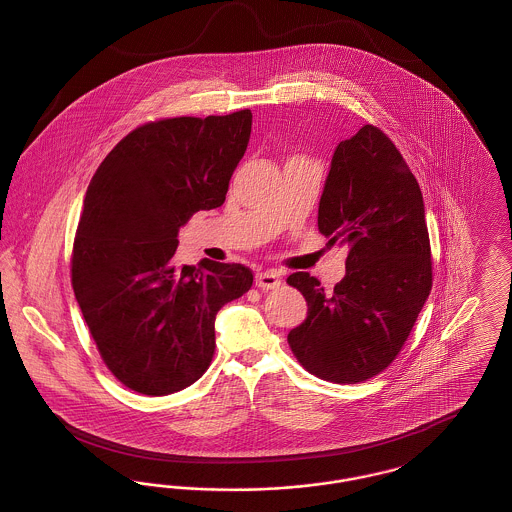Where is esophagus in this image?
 Segmentation results:
<instances>
[{
    "instance_id": "1",
    "label": "esophagus",
    "mask_w": 512,
    "mask_h": 512,
    "mask_svg": "<svg viewBox=\"0 0 512 512\" xmlns=\"http://www.w3.org/2000/svg\"><path fill=\"white\" fill-rule=\"evenodd\" d=\"M255 286L261 290H276L280 286V274L276 270H265L255 276Z\"/></svg>"
}]
</instances>
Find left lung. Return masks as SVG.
<instances>
[{
  "mask_svg": "<svg viewBox=\"0 0 512 512\" xmlns=\"http://www.w3.org/2000/svg\"><path fill=\"white\" fill-rule=\"evenodd\" d=\"M318 232L328 244L347 247L345 276L334 292L309 272L288 276L309 305L288 343L317 378L365 382L399 355L432 290L422 192L380 128L365 124L336 147L318 203Z\"/></svg>",
  "mask_w": 512,
  "mask_h": 512,
  "instance_id": "obj_1",
  "label": "left lung"
}]
</instances>
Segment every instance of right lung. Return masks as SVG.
<instances>
[{"instance_id":"obj_1","label":"right lung","mask_w":512,"mask_h":512,"mask_svg":"<svg viewBox=\"0 0 512 512\" xmlns=\"http://www.w3.org/2000/svg\"><path fill=\"white\" fill-rule=\"evenodd\" d=\"M249 134V109L146 122L90 180L71 280L103 363L132 391L169 395L199 380L220 307L253 284L238 263L172 261L180 226L224 203Z\"/></svg>"}]
</instances>
